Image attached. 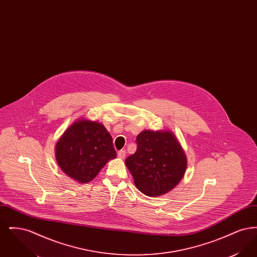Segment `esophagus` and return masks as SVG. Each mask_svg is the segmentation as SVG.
<instances>
[{"instance_id": "esophagus-1", "label": "esophagus", "mask_w": 257, "mask_h": 257, "mask_svg": "<svg viewBox=\"0 0 257 257\" xmlns=\"http://www.w3.org/2000/svg\"><path fill=\"white\" fill-rule=\"evenodd\" d=\"M125 155H126L125 150H119V151L117 152V156H118V158H120V159H124V158H125Z\"/></svg>"}]
</instances>
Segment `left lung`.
<instances>
[{
  "label": "left lung",
  "mask_w": 257,
  "mask_h": 257,
  "mask_svg": "<svg viewBox=\"0 0 257 257\" xmlns=\"http://www.w3.org/2000/svg\"><path fill=\"white\" fill-rule=\"evenodd\" d=\"M137 151L125 160L135 185L145 195L158 196L183 178L187 159L170 131H143L137 136Z\"/></svg>",
  "instance_id": "obj_1"
}]
</instances>
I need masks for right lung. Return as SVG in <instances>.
Masks as SVG:
<instances>
[{"label":"right lung","mask_w":257,"mask_h":257,"mask_svg":"<svg viewBox=\"0 0 257 257\" xmlns=\"http://www.w3.org/2000/svg\"><path fill=\"white\" fill-rule=\"evenodd\" d=\"M116 157L112 139L100 123L74 122L56 146V158L62 171L80 183L91 181L110 159Z\"/></svg>","instance_id":"right-lung-1"}]
</instances>
